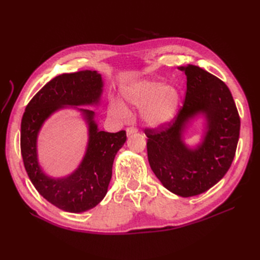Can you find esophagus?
Masks as SVG:
<instances>
[{"instance_id": "1", "label": "esophagus", "mask_w": 260, "mask_h": 260, "mask_svg": "<svg viewBox=\"0 0 260 260\" xmlns=\"http://www.w3.org/2000/svg\"><path fill=\"white\" fill-rule=\"evenodd\" d=\"M125 131H127V136H131L133 133H137L138 129L136 127H128Z\"/></svg>"}]
</instances>
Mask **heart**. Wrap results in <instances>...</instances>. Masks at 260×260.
<instances>
[{
    "mask_svg": "<svg viewBox=\"0 0 260 260\" xmlns=\"http://www.w3.org/2000/svg\"><path fill=\"white\" fill-rule=\"evenodd\" d=\"M122 99L128 104L142 107L143 120L152 125H161L175 117L179 105V93L175 86L155 81L141 80L125 85L121 90ZM113 114L125 117L128 111L119 102L111 104Z\"/></svg>",
    "mask_w": 260,
    "mask_h": 260,
    "instance_id": "1",
    "label": "heart"
}]
</instances>
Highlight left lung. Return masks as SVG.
Wrapping results in <instances>:
<instances>
[{"instance_id":"1","label":"left lung","mask_w":260,"mask_h":260,"mask_svg":"<svg viewBox=\"0 0 260 260\" xmlns=\"http://www.w3.org/2000/svg\"><path fill=\"white\" fill-rule=\"evenodd\" d=\"M186 76L182 108L174 120L145 129L148 162L161 184L176 195L190 198L206 192L231 167L240 136V116L229 88L199 66L179 67ZM206 117L202 143L190 149L183 135L193 117Z\"/></svg>"}]
</instances>
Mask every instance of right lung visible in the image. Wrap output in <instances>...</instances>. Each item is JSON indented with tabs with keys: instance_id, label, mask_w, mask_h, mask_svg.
I'll use <instances>...</instances> for the list:
<instances>
[{
	"instance_id": "1",
	"label": "right lung",
	"mask_w": 260,
	"mask_h": 260,
	"mask_svg": "<svg viewBox=\"0 0 260 260\" xmlns=\"http://www.w3.org/2000/svg\"><path fill=\"white\" fill-rule=\"evenodd\" d=\"M103 93L101 75L92 70L62 74L46 83L31 100L23 113L20 127V149L23 165L36 190L57 208L83 212L95 207L105 198L112 179L113 162L127 136L100 131L94 112L77 108L89 127L86 151L72 175L52 178L44 174L38 160L39 131L48 118L66 106L99 105Z\"/></svg>"
}]
</instances>
